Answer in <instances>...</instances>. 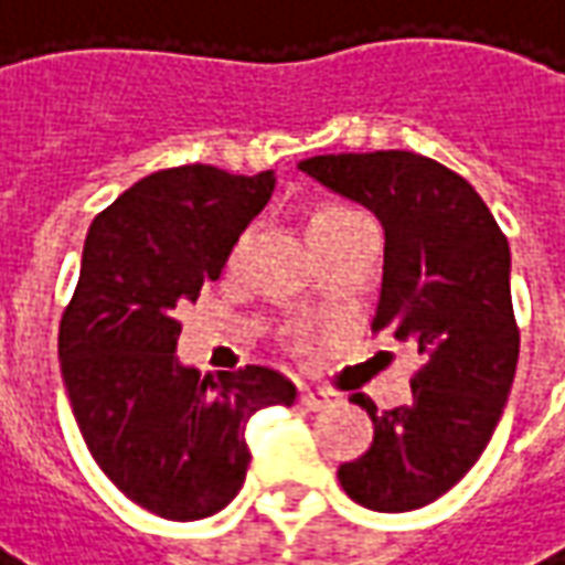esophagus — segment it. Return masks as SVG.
<instances>
[{
  "instance_id": "34e87169",
  "label": "esophagus",
  "mask_w": 565,
  "mask_h": 565,
  "mask_svg": "<svg viewBox=\"0 0 565 565\" xmlns=\"http://www.w3.org/2000/svg\"><path fill=\"white\" fill-rule=\"evenodd\" d=\"M299 403L306 405L308 412H320V408H330V405L339 403V396L332 391H320V387H306L299 393Z\"/></svg>"
}]
</instances>
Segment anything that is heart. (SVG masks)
<instances>
[{"instance_id":"1","label":"heart","mask_w":565,"mask_h":565,"mask_svg":"<svg viewBox=\"0 0 565 565\" xmlns=\"http://www.w3.org/2000/svg\"><path fill=\"white\" fill-rule=\"evenodd\" d=\"M356 217H363V214H356L354 209H344V205H323V209L315 211L311 221H308V238L315 242L320 235L332 233V230H339V226L356 221ZM238 247H235V254H238Z\"/></svg>"}]
</instances>
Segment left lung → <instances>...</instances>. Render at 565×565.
<instances>
[{"label": "left lung", "mask_w": 565, "mask_h": 565, "mask_svg": "<svg viewBox=\"0 0 565 565\" xmlns=\"http://www.w3.org/2000/svg\"><path fill=\"white\" fill-rule=\"evenodd\" d=\"M299 169L366 205L384 226V281L372 330L415 342L412 403L379 412L375 438L339 466L344 493L372 511L424 509L484 454L509 399L521 330L509 242L475 186L415 150L323 153Z\"/></svg>", "instance_id": "1"}]
</instances>
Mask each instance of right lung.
Returning a JSON list of instances; mask_svg holds the SVG:
<instances>
[{
	"mask_svg": "<svg viewBox=\"0 0 565 565\" xmlns=\"http://www.w3.org/2000/svg\"><path fill=\"white\" fill-rule=\"evenodd\" d=\"M271 190V172L162 169L96 214L84 242L78 287L60 320L68 403L108 481L166 521L221 511L245 484L250 415L296 399L275 369L214 379L174 356V308L221 278Z\"/></svg>",
	"mask_w": 565,
	"mask_h": 565,
	"instance_id": "1",
	"label": "right lung"
}]
</instances>
